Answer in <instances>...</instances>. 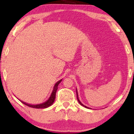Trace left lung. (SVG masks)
I'll return each instance as SVG.
<instances>
[{"label":"left lung","instance_id":"1","mask_svg":"<svg viewBox=\"0 0 134 134\" xmlns=\"http://www.w3.org/2000/svg\"><path fill=\"white\" fill-rule=\"evenodd\" d=\"M76 94H77V100H78V102H79V104H80V105H82V106H83V107H86V108H88L87 107H86L85 105H84L83 104H82V102L80 101V100H79V98H78V93H77V89H76Z\"/></svg>","mask_w":134,"mask_h":134}]
</instances>
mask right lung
<instances>
[{"label": "right lung", "instance_id": "right-lung-1", "mask_svg": "<svg viewBox=\"0 0 134 134\" xmlns=\"http://www.w3.org/2000/svg\"><path fill=\"white\" fill-rule=\"evenodd\" d=\"M62 79L60 80L59 81H58L57 83L55 84L54 89H53V91L52 92V94H51L50 98H49V99L46 100L45 102H43V103L40 104H36V105H32V104H29L27 103H25L24 102L21 101L24 104H25V105L29 106L30 107L32 108H35V109H46V108L49 107V106H51L52 104L54 103L55 99V95H56V92L57 90L58 89V85H59V83L62 82Z\"/></svg>", "mask_w": 134, "mask_h": 134}]
</instances>
